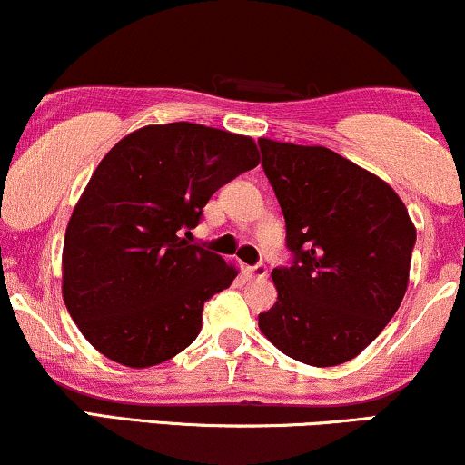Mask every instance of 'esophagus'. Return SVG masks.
I'll use <instances>...</instances> for the list:
<instances>
[{"mask_svg":"<svg viewBox=\"0 0 465 465\" xmlns=\"http://www.w3.org/2000/svg\"><path fill=\"white\" fill-rule=\"evenodd\" d=\"M247 277L249 279H264L268 277V266L266 264H255V266H249L247 268Z\"/></svg>","mask_w":465,"mask_h":465,"instance_id":"1","label":"esophagus"}]
</instances>
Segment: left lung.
Instances as JSON below:
<instances>
[{
	"label": "left lung",
	"mask_w": 465,
	"mask_h": 465,
	"mask_svg": "<svg viewBox=\"0 0 465 465\" xmlns=\"http://www.w3.org/2000/svg\"><path fill=\"white\" fill-rule=\"evenodd\" d=\"M262 169L286 218L290 266L262 333L310 366L353 360L399 310L416 227L399 194L327 147L260 138Z\"/></svg>",
	"instance_id": "8db88e82"
}]
</instances>
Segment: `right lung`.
Returning <instances> with one entry per match:
<instances>
[{
  "label": "right lung",
  "instance_id": "obj_1",
  "mask_svg": "<svg viewBox=\"0 0 465 465\" xmlns=\"http://www.w3.org/2000/svg\"><path fill=\"white\" fill-rule=\"evenodd\" d=\"M257 162L251 138L186 121L132 132L99 162L63 249L66 310L99 353L149 368L194 342L205 301L238 271L186 238Z\"/></svg>",
  "mask_w": 465,
  "mask_h": 465
}]
</instances>
